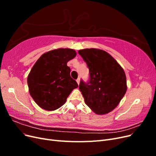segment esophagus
Masks as SVG:
<instances>
[{"label":"esophagus","instance_id":"esophagus-1","mask_svg":"<svg viewBox=\"0 0 156 156\" xmlns=\"http://www.w3.org/2000/svg\"><path fill=\"white\" fill-rule=\"evenodd\" d=\"M80 81H81V80H80V78H78V79L76 80V81H77V84H79V83H80Z\"/></svg>","mask_w":156,"mask_h":156}]
</instances>
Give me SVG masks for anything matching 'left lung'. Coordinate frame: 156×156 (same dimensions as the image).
Returning <instances> with one entry per match:
<instances>
[{"mask_svg": "<svg viewBox=\"0 0 156 156\" xmlns=\"http://www.w3.org/2000/svg\"><path fill=\"white\" fill-rule=\"evenodd\" d=\"M78 53L89 68V81H81L79 84L84 102L96 114H107L118 106L126 92L124 71L105 51L91 48Z\"/></svg>", "mask_w": 156, "mask_h": 156, "instance_id": "obj_1", "label": "left lung"}]
</instances>
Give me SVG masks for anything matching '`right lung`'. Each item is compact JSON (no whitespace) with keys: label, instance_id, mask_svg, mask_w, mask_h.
Segmentation results:
<instances>
[{"label":"right lung","instance_id":"add662e5","mask_svg":"<svg viewBox=\"0 0 156 156\" xmlns=\"http://www.w3.org/2000/svg\"><path fill=\"white\" fill-rule=\"evenodd\" d=\"M76 56L72 49L59 48L46 52L33 66L27 83L31 97L46 111H55L62 106L77 82L70 76L69 60Z\"/></svg>","mask_w":156,"mask_h":156}]
</instances>
